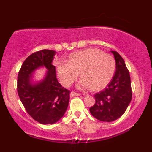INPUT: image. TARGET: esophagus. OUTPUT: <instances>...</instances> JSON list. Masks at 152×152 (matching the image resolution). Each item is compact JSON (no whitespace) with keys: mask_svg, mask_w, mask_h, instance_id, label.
<instances>
[{"mask_svg":"<svg viewBox=\"0 0 152 152\" xmlns=\"http://www.w3.org/2000/svg\"><path fill=\"white\" fill-rule=\"evenodd\" d=\"M81 95V94L77 93V92H75V91H71L70 94L71 97H74V96H78Z\"/></svg>","mask_w":152,"mask_h":152,"instance_id":"esophagus-1","label":"esophagus"}]
</instances>
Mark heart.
<instances>
[{"label": "heart", "mask_w": 152, "mask_h": 152, "mask_svg": "<svg viewBox=\"0 0 152 152\" xmlns=\"http://www.w3.org/2000/svg\"><path fill=\"white\" fill-rule=\"evenodd\" d=\"M59 79L69 86L80 71V86L97 91L104 88L114 76L116 61L113 56L98 48H86L70 54L68 61H59L56 66Z\"/></svg>", "instance_id": "heart-1"}]
</instances>
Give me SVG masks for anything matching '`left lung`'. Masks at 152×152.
Here are the masks:
<instances>
[{
  "instance_id": "left-lung-1",
  "label": "left lung",
  "mask_w": 152,
  "mask_h": 152,
  "mask_svg": "<svg viewBox=\"0 0 152 152\" xmlns=\"http://www.w3.org/2000/svg\"><path fill=\"white\" fill-rule=\"evenodd\" d=\"M116 61V71L107 87L94 94L95 104L89 109L94 117L102 121H113L121 117L132 99L129 71L116 51H111Z\"/></svg>"
}]
</instances>
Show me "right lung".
Listing matches in <instances>:
<instances>
[{"label":"right lung","instance_id":"right-lung-1","mask_svg":"<svg viewBox=\"0 0 152 152\" xmlns=\"http://www.w3.org/2000/svg\"><path fill=\"white\" fill-rule=\"evenodd\" d=\"M56 53L44 49L31 54L23 63L18 74L19 98L28 114L42 124H52L62 118L70 99V91L59 83L56 67L52 64ZM41 66H45L48 70L46 77L33 85L30 81L31 74Z\"/></svg>","mask_w":152,"mask_h":152}]
</instances>
